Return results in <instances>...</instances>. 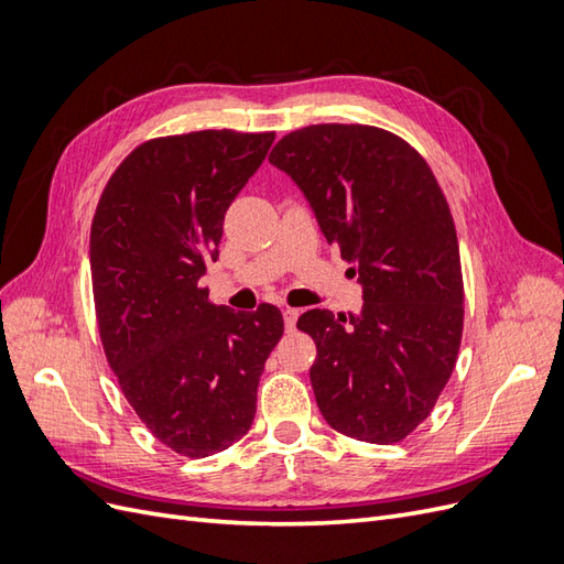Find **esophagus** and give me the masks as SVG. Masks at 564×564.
I'll return each mask as SVG.
<instances>
[{"mask_svg": "<svg viewBox=\"0 0 564 564\" xmlns=\"http://www.w3.org/2000/svg\"><path fill=\"white\" fill-rule=\"evenodd\" d=\"M282 315H284V327H286V332H294V327H296V319H299V311L296 308H284L282 311Z\"/></svg>", "mask_w": 564, "mask_h": 564, "instance_id": "esophagus-1", "label": "esophagus"}]
</instances>
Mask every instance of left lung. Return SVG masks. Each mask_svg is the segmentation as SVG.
Returning a JSON list of instances; mask_svg holds the SVG:
<instances>
[{
    "mask_svg": "<svg viewBox=\"0 0 564 564\" xmlns=\"http://www.w3.org/2000/svg\"><path fill=\"white\" fill-rule=\"evenodd\" d=\"M365 289L362 315L308 311L311 383L334 431L373 445L431 416L456 367L464 275L449 204L429 162L369 124H311L272 148Z\"/></svg>",
    "mask_w": 564,
    "mask_h": 564,
    "instance_id": "8db88e82",
    "label": "left lung"
}]
</instances>
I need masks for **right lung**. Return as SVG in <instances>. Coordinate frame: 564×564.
<instances>
[{"instance_id":"right-lung-1","label":"right lung","mask_w":564,"mask_h":564,"mask_svg":"<svg viewBox=\"0 0 564 564\" xmlns=\"http://www.w3.org/2000/svg\"><path fill=\"white\" fill-rule=\"evenodd\" d=\"M275 131L204 129L133 148L91 220L100 344L127 402L162 445L187 458L247 435L282 313H235L199 286L218 259L226 212Z\"/></svg>"}]
</instances>
